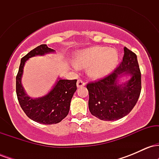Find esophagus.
<instances>
[{"mask_svg": "<svg viewBox=\"0 0 159 159\" xmlns=\"http://www.w3.org/2000/svg\"><path fill=\"white\" fill-rule=\"evenodd\" d=\"M85 85V83L81 80H78L77 81V87H84Z\"/></svg>", "mask_w": 159, "mask_h": 159, "instance_id": "obj_1", "label": "esophagus"}]
</instances>
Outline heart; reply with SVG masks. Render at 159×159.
<instances>
[{"label":"heart","mask_w":159,"mask_h":159,"mask_svg":"<svg viewBox=\"0 0 159 159\" xmlns=\"http://www.w3.org/2000/svg\"><path fill=\"white\" fill-rule=\"evenodd\" d=\"M74 68H88L92 78L105 77L114 70L118 64L119 54L115 48L93 46L78 51L75 54Z\"/></svg>","instance_id":"obj_1"}]
</instances>
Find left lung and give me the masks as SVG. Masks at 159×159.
Returning <instances> with one entry per match:
<instances>
[{"label":"left lung","instance_id":"1","mask_svg":"<svg viewBox=\"0 0 159 159\" xmlns=\"http://www.w3.org/2000/svg\"><path fill=\"white\" fill-rule=\"evenodd\" d=\"M127 80L120 84L119 79ZM89 110L99 120L113 121L124 117L136 105L141 91V74L137 55L124 48L123 61L108 76L87 84Z\"/></svg>","mask_w":159,"mask_h":159}]
</instances>
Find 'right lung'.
Returning a JSON list of instances; mask_svg holds the SVG:
<instances>
[{
	"mask_svg": "<svg viewBox=\"0 0 159 159\" xmlns=\"http://www.w3.org/2000/svg\"><path fill=\"white\" fill-rule=\"evenodd\" d=\"M55 52L54 49L43 44L30 51L21 60L19 72L16 76V94L25 114L36 123L52 125L60 123L69 114L71 100L77 90V80L58 78L55 84L47 94L39 98L30 97L21 84L24 66L27 60L35 56Z\"/></svg>",
	"mask_w": 159,
	"mask_h": 159,
	"instance_id": "obj_1",
	"label": "right lung"
}]
</instances>
